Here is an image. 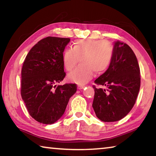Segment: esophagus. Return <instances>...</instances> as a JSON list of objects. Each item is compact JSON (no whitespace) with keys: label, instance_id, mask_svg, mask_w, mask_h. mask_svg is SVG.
I'll list each match as a JSON object with an SVG mask.
<instances>
[{"label":"esophagus","instance_id":"34e87169","mask_svg":"<svg viewBox=\"0 0 156 156\" xmlns=\"http://www.w3.org/2000/svg\"><path fill=\"white\" fill-rule=\"evenodd\" d=\"M84 87V85H78V89H82Z\"/></svg>","mask_w":156,"mask_h":156}]
</instances>
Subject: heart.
<instances>
[{
    "label": "heart",
    "mask_w": 156,
    "mask_h": 156,
    "mask_svg": "<svg viewBox=\"0 0 156 156\" xmlns=\"http://www.w3.org/2000/svg\"><path fill=\"white\" fill-rule=\"evenodd\" d=\"M114 47L107 41L81 39L76 41L72 48L66 49L62 54V62L68 72L72 71L80 58L81 66L69 73L70 80L78 84L87 83L94 74L106 72L113 60Z\"/></svg>",
    "instance_id": "heart-1"
}]
</instances>
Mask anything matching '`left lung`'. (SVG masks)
I'll return each mask as SVG.
<instances>
[{"mask_svg":"<svg viewBox=\"0 0 156 156\" xmlns=\"http://www.w3.org/2000/svg\"><path fill=\"white\" fill-rule=\"evenodd\" d=\"M107 90L94 89L92 107L103 122H115L128 114L135 105L140 87V71L136 56L127 44L115 42L109 67L94 81Z\"/></svg>","mask_w":156,"mask_h":156,"instance_id":"left-lung-1","label":"left lung"}]
</instances>
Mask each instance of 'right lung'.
I'll return each instance as SVG.
<instances>
[{"label":"right lung","instance_id":"obj_1","mask_svg":"<svg viewBox=\"0 0 156 156\" xmlns=\"http://www.w3.org/2000/svg\"><path fill=\"white\" fill-rule=\"evenodd\" d=\"M69 38L48 36L36 44L26 56L21 71L20 94L30 115L50 125L65 113L76 84L58 85L65 78L62 54Z\"/></svg>","mask_w":156,"mask_h":156}]
</instances>
